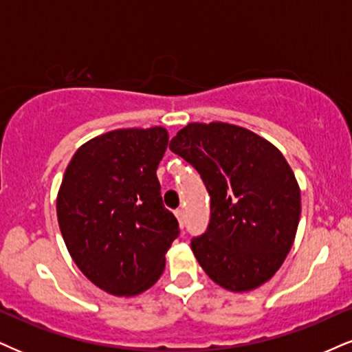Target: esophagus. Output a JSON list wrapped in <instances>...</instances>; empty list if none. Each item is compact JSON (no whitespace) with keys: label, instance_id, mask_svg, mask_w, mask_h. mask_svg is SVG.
Masks as SVG:
<instances>
[{"label":"esophagus","instance_id":"obj_1","mask_svg":"<svg viewBox=\"0 0 352 352\" xmlns=\"http://www.w3.org/2000/svg\"><path fill=\"white\" fill-rule=\"evenodd\" d=\"M175 217H177V219H179V224H180V228H184V226H185L184 211H182V210H175Z\"/></svg>","mask_w":352,"mask_h":352}]
</instances>
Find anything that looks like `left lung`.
<instances>
[{
	"instance_id": "1",
	"label": "left lung",
	"mask_w": 352,
	"mask_h": 352,
	"mask_svg": "<svg viewBox=\"0 0 352 352\" xmlns=\"http://www.w3.org/2000/svg\"><path fill=\"white\" fill-rule=\"evenodd\" d=\"M168 147L197 168L211 197L208 230L192 241L198 264L223 289H259L297 234L302 203L289 162L262 135L221 121L190 122Z\"/></svg>"
}]
</instances>
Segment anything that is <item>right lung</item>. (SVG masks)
Returning <instances> with one entry per match:
<instances>
[{
	"instance_id": "1",
	"label": "right lung",
	"mask_w": 352,
	"mask_h": 352,
	"mask_svg": "<svg viewBox=\"0 0 352 352\" xmlns=\"http://www.w3.org/2000/svg\"><path fill=\"white\" fill-rule=\"evenodd\" d=\"M167 144L162 126L108 131L82 144L63 173L62 238L85 277L109 295L151 289L180 232L155 173Z\"/></svg>"
}]
</instances>
